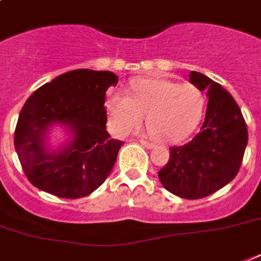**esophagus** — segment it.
I'll return each mask as SVG.
<instances>
[{
    "label": "esophagus",
    "instance_id": "34e87169",
    "mask_svg": "<svg viewBox=\"0 0 261 261\" xmlns=\"http://www.w3.org/2000/svg\"><path fill=\"white\" fill-rule=\"evenodd\" d=\"M139 142H141V145H142V146L146 147V149H153V147H154V143L147 142V141H145V139H139Z\"/></svg>",
    "mask_w": 261,
    "mask_h": 261
}]
</instances>
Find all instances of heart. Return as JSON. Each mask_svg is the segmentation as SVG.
Returning <instances> with one entry per match:
<instances>
[{
	"label": "heart",
	"mask_w": 261,
	"mask_h": 261,
	"mask_svg": "<svg viewBox=\"0 0 261 261\" xmlns=\"http://www.w3.org/2000/svg\"><path fill=\"white\" fill-rule=\"evenodd\" d=\"M130 94L112 90L107 97V112L112 130L127 134L141 126L157 141L178 143L188 138L203 116L204 98L194 85H180L165 79H137Z\"/></svg>",
	"instance_id": "1"
}]
</instances>
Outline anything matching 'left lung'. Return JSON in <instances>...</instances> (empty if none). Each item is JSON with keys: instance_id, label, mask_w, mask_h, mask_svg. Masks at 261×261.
Wrapping results in <instances>:
<instances>
[{"instance_id": "left-lung-1", "label": "left lung", "mask_w": 261, "mask_h": 261, "mask_svg": "<svg viewBox=\"0 0 261 261\" xmlns=\"http://www.w3.org/2000/svg\"><path fill=\"white\" fill-rule=\"evenodd\" d=\"M190 81L208 97L204 122L192 141L169 149V161L160 169L159 178L176 196L200 199L221 190L239 173L248 130L240 107L226 89L198 71H191Z\"/></svg>"}]
</instances>
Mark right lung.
I'll return each mask as SVG.
<instances>
[{"label":"right lung","mask_w":261,"mask_h":261,"mask_svg":"<svg viewBox=\"0 0 261 261\" xmlns=\"http://www.w3.org/2000/svg\"><path fill=\"white\" fill-rule=\"evenodd\" d=\"M118 84L111 71L77 69L58 75L31 94L14 131V149L31 184L66 199L88 196L106 181L124 142L107 131L106 92ZM54 125L69 138L57 149Z\"/></svg>","instance_id":"obj_1"}]
</instances>
